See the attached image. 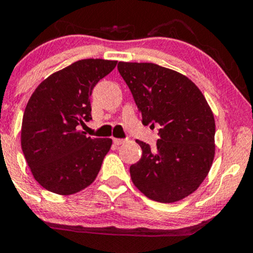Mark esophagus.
<instances>
[{"instance_id":"1","label":"esophagus","mask_w":253,"mask_h":253,"mask_svg":"<svg viewBox=\"0 0 253 253\" xmlns=\"http://www.w3.org/2000/svg\"><path fill=\"white\" fill-rule=\"evenodd\" d=\"M113 141H114L115 145H121V144L126 143V139H118V138H114V139H113Z\"/></svg>"}]
</instances>
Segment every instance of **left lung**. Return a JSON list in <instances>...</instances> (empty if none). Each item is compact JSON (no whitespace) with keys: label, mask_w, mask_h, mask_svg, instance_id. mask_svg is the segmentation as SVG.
Listing matches in <instances>:
<instances>
[{"label":"left lung","mask_w":253,"mask_h":253,"mask_svg":"<svg viewBox=\"0 0 253 253\" xmlns=\"http://www.w3.org/2000/svg\"><path fill=\"white\" fill-rule=\"evenodd\" d=\"M145 126L158 125L156 146L130 165L132 182L153 201L170 203L194 193L210 172L215 153V121L200 89L179 72L153 63L119 62Z\"/></svg>","instance_id":"obj_1"}]
</instances>
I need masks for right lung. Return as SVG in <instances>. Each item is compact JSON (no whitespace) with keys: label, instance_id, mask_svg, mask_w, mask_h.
<instances>
[{"label":"right lung","instance_id":"1","mask_svg":"<svg viewBox=\"0 0 253 253\" xmlns=\"http://www.w3.org/2000/svg\"><path fill=\"white\" fill-rule=\"evenodd\" d=\"M117 60L82 59L54 72L38 85L26 106L21 147L36 181L59 195L91 184L112 139H92L81 126L91 120L90 96Z\"/></svg>","mask_w":253,"mask_h":253}]
</instances>
